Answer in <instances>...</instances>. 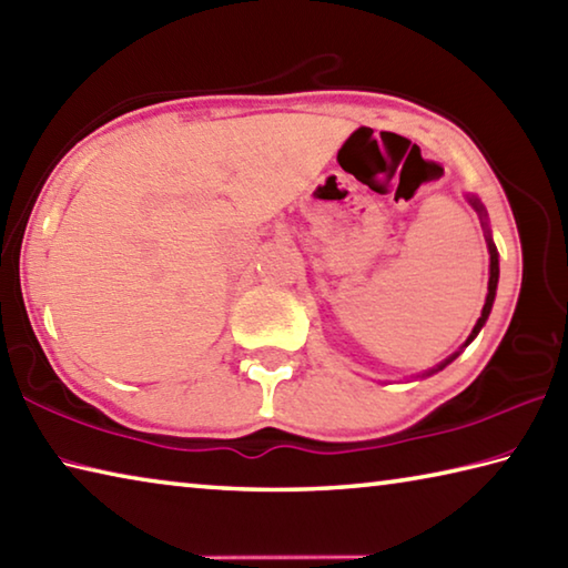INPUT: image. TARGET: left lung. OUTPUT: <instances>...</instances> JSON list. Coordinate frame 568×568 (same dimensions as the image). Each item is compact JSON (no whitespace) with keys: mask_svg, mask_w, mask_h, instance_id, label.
Segmentation results:
<instances>
[{"mask_svg":"<svg viewBox=\"0 0 568 568\" xmlns=\"http://www.w3.org/2000/svg\"><path fill=\"white\" fill-rule=\"evenodd\" d=\"M467 199H469V203H471V209L479 213L481 225H484V233H487V248H489V293H487V301H484V307H481V317L477 320V325H474L471 335L467 337V343H464V347H467V345L471 343V339L479 335V329L484 327V323H487V317H489V313H491V305H494V297H497V283H499V253H497V245H494L491 235H489V229H487V211H484V205L479 203V199H474V195H467ZM459 353H462V349H459ZM459 353L449 355V357L445 359V363H439L437 367H432L429 373H425V377L439 373V369H445Z\"/></svg>","mask_w":568,"mask_h":568,"instance_id":"left-lung-1","label":"left lung"}]
</instances>
